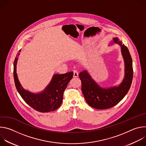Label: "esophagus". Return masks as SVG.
Wrapping results in <instances>:
<instances>
[{"instance_id":"1","label":"esophagus","mask_w":146,"mask_h":146,"mask_svg":"<svg viewBox=\"0 0 146 146\" xmlns=\"http://www.w3.org/2000/svg\"><path fill=\"white\" fill-rule=\"evenodd\" d=\"M78 76V73L76 70H73V77H77Z\"/></svg>"}]
</instances>
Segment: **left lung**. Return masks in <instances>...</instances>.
I'll return each instance as SVG.
<instances>
[{
	"instance_id": "left-lung-1",
	"label": "left lung",
	"mask_w": 146,
	"mask_h": 146,
	"mask_svg": "<svg viewBox=\"0 0 146 146\" xmlns=\"http://www.w3.org/2000/svg\"><path fill=\"white\" fill-rule=\"evenodd\" d=\"M120 46L125 64V76L118 86L109 88L101 87L92 78L88 71L80 73L81 90L88 105L96 109H106L118 104L128 93L133 78L132 60L128 48L117 37H114L111 44Z\"/></svg>"
}]
</instances>
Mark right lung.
Masks as SVG:
<instances>
[{"label":"right lung","instance_id":"add662e5","mask_svg":"<svg viewBox=\"0 0 146 146\" xmlns=\"http://www.w3.org/2000/svg\"><path fill=\"white\" fill-rule=\"evenodd\" d=\"M19 55V53L17 55L14 62V78L16 88L21 96L28 105L39 112L47 113L56 110L61 105L64 92L73 77V72L54 74L49 84L42 92L33 93L25 90L18 78L17 64Z\"/></svg>","mask_w":146,"mask_h":146}]
</instances>
